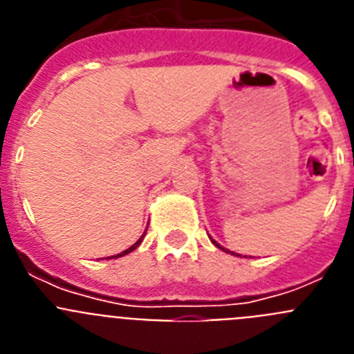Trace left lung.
Here are the masks:
<instances>
[{
  "label": "left lung",
  "instance_id": "8db88e82",
  "mask_svg": "<svg viewBox=\"0 0 354 354\" xmlns=\"http://www.w3.org/2000/svg\"><path fill=\"white\" fill-rule=\"evenodd\" d=\"M212 241V239H211ZM212 243H214V245L216 246H218V248H221V246L220 245H218V243H216V241H212ZM221 250H225V248H221ZM225 252H228V250H225ZM230 253H232V255H234V252H230Z\"/></svg>",
  "mask_w": 354,
  "mask_h": 354
}]
</instances>
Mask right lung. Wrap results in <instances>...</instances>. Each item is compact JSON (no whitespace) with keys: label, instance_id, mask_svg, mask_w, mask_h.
<instances>
[{"label":"right lung","instance_id":"right-lung-1","mask_svg":"<svg viewBox=\"0 0 354 354\" xmlns=\"http://www.w3.org/2000/svg\"><path fill=\"white\" fill-rule=\"evenodd\" d=\"M145 232H147V230H145ZM143 236H145V234H143ZM143 236L140 237V239L136 241V243H134V245L131 246V248L124 250V252H122V253H118V255H115V259H117V257H122V255H127V253H131V252H133V250H136V248H138V246H140V243H142V239H143Z\"/></svg>","mask_w":354,"mask_h":354}]
</instances>
